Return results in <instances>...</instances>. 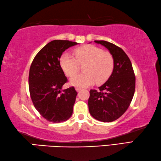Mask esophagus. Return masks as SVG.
Returning a JSON list of instances; mask_svg holds the SVG:
<instances>
[{
  "label": "esophagus",
  "instance_id": "1",
  "mask_svg": "<svg viewBox=\"0 0 161 161\" xmlns=\"http://www.w3.org/2000/svg\"><path fill=\"white\" fill-rule=\"evenodd\" d=\"M75 89H76V90L77 91V92H80V91L81 90V88H80V87H78V86H77V87H76Z\"/></svg>",
  "mask_w": 161,
  "mask_h": 161
}]
</instances>
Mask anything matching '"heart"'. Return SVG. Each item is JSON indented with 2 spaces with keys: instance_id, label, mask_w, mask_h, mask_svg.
Segmentation results:
<instances>
[{
  "instance_id": "b5f03b06",
  "label": "heart",
  "mask_w": 161,
  "mask_h": 161,
  "mask_svg": "<svg viewBox=\"0 0 161 161\" xmlns=\"http://www.w3.org/2000/svg\"><path fill=\"white\" fill-rule=\"evenodd\" d=\"M75 58L64 53L60 58V66L67 76H72L84 64L83 73L72 76L70 83L79 87H86L96 82L102 84L111 75L114 68V58L109 52H103L96 46L84 45L75 50Z\"/></svg>"
}]
</instances>
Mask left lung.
<instances>
[{
	"label": "left lung",
	"instance_id": "obj_1",
	"mask_svg": "<svg viewBox=\"0 0 161 161\" xmlns=\"http://www.w3.org/2000/svg\"><path fill=\"white\" fill-rule=\"evenodd\" d=\"M109 50L114 58L112 75L99 90H91L89 111L94 119L104 122L116 120L129 108L136 89V76L130 60L117 46L105 41H94Z\"/></svg>",
	"mask_w": 161,
	"mask_h": 161
}]
</instances>
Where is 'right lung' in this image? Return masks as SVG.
Listing matches in <instances>:
<instances>
[{
  "mask_svg": "<svg viewBox=\"0 0 161 161\" xmlns=\"http://www.w3.org/2000/svg\"><path fill=\"white\" fill-rule=\"evenodd\" d=\"M76 44L67 40H53L39 51L31 65V98L41 115L49 122L66 121L72 114L77 92L74 86L62 90L67 78L59 58L66 49Z\"/></svg>",
  "mask_w": 161,
  "mask_h": 161,
  "instance_id": "1",
  "label": "right lung"
}]
</instances>
